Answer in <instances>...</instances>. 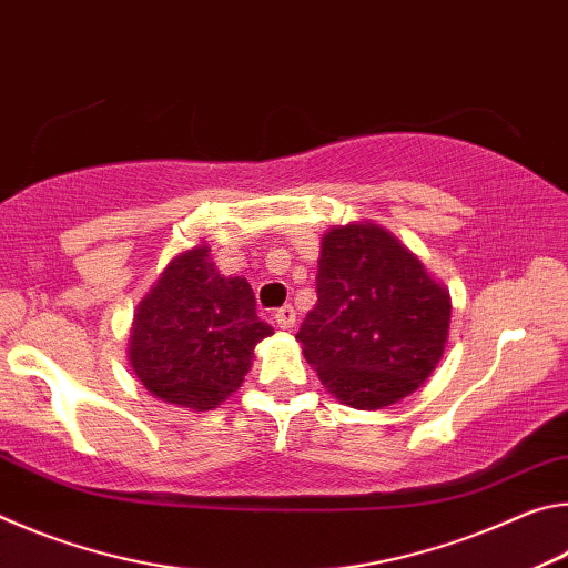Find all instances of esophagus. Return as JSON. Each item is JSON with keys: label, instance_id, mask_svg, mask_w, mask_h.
<instances>
[{"label": "esophagus", "instance_id": "esophagus-1", "mask_svg": "<svg viewBox=\"0 0 568 568\" xmlns=\"http://www.w3.org/2000/svg\"><path fill=\"white\" fill-rule=\"evenodd\" d=\"M275 323L281 331H291L295 325V311L291 305H283L281 311H275Z\"/></svg>", "mask_w": 568, "mask_h": 568}]
</instances>
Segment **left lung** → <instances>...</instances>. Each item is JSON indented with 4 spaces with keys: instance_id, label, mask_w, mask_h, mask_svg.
I'll return each mask as SVG.
<instances>
[{
    "instance_id": "8db88e82",
    "label": "left lung",
    "mask_w": 568,
    "mask_h": 568,
    "mask_svg": "<svg viewBox=\"0 0 568 568\" xmlns=\"http://www.w3.org/2000/svg\"><path fill=\"white\" fill-rule=\"evenodd\" d=\"M315 295L295 338L345 406L376 410L410 396L444 355L446 287L378 225L353 223L323 237Z\"/></svg>"
}]
</instances>
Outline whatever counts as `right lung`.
Masks as SVG:
<instances>
[{"instance_id": "obj_1", "label": "right lung", "mask_w": 568, "mask_h": 568, "mask_svg": "<svg viewBox=\"0 0 568 568\" xmlns=\"http://www.w3.org/2000/svg\"><path fill=\"white\" fill-rule=\"evenodd\" d=\"M271 325L245 277H223L200 245L178 255L134 313L130 361L152 396L192 410L220 406L245 381Z\"/></svg>"}]
</instances>
